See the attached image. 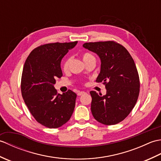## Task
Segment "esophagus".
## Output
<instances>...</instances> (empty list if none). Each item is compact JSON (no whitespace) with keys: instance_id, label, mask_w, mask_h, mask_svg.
I'll return each instance as SVG.
<instances>
[{"instance_id":"34e87169","label":"esophagus","mask_w":161,"mask_h":161,"mask_svg":"<svg viewBox=\"0 0 161 161\" xmlns=\"http://www.w3.org/2000/svg\"><path fill=\"white\" fill-rule=\"evenodd\" d=\"M84 93H86L84 91H80V92H78V93H77V95H78V96H81V95H82Z\"/></svg>"}]
</instances>
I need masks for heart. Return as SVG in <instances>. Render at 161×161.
Segmentation results:
<instances>
[{
    "instance_id": "heart-1",
    "label": "heart",
    "mask_w": 161,
    "mask_h": 161,
    "mask_svg": "<svg viewBox=\"0 0 161 161\" xmlns=\"http://www.w3.org/2000/svg\"><path fill=\"white\" fill-rule=\"evenodd\" d=\"M94 57L93 55H92L91 54L88 53H84L82 54V59L83 61L84 62H86V61L89 60L91 58ZM69 62H70V60L69 59H66L64 61V63L62 64V70L64 72H66L68 70V66H69Z\"/></svg>"
}]
</instances>
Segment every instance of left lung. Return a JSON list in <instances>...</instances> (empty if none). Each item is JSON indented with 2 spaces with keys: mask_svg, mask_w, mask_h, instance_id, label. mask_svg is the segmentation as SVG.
Returning a JSON list of instances; mask_svg holds the SVG:
<instances>
[{
  "mask_svg": "<svg viewBox=\"0 0 161 161\" xmlns=\"http://www.w3.org/2000/svg\"><path fill=\"white\" fill-rule=\"evenodd\" d=\"M101 60L97 82H103L107 94L91 91V112L94 118L106 125L125 119L135 107L140 92L139 75L131 54L124 46L113 41L84 43Z\"/></svg>",
  "mask_w": 161,
  "mask_h": 161,
  "instance_id": "obj_1",
  "label": "left lung"
}]
</instances>
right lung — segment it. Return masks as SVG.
I'll return each instance as SVG.
<instances>
[{
  "instance_id": "obj_1",
  "label": "right lung",
  "mask_w": 161,
  "mask_h": 161,
  "mask_svg": "<svg viewBox=\"0 0 161 161\" xmlns=\"http://www.w3.org/2000/svg\"><path fill=\"white\" fill-rule=\"evenodd\" d=\"M77 42L44 44L34 49L24 64L20 88L30 112L41 125L60 127L73 114L77 95L68 90L58 94L55 79L62 76L61 61Z\"/></svg>"
}]
</instances>
